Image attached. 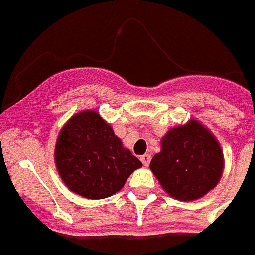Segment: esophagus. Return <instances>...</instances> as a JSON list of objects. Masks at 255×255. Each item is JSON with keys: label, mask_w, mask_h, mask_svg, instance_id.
I'll list each match as a JSON object with an SVG mask.
<instances>
[{"label": "esophagus", "mask_w": 255, "mask_h": 255, "mask_svg": "<svg viewBox=\"0 0 255 255\" xmlns=\"http://www.w3.org/2000/svg\"><path fill=\"white\" fill-rule=\"evenodd\" d=\"M140 161H142L144 167H148V164H150V161H151L150 153H144L143 156H140Z\"/></svg>", "instance_id": "1"}]
</instances>
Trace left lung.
Wrapping results in <instances>:
<instances>
[{
    "label": "left lung",
    "mask_w": 255,
    "mask_h": 255,
    "mask_svg": "<svg viewBox=\"0 0 255 255\" xmlns=\"http://www.w3.org/2000/svg\"><path fill=\"white\" fill-rule=\"evenodd\" d=\"M223 168L220 144L197 120L170 129L150 163L164 190L178 201H195L207 194L218 185Z\"/></svg>",
    "instance_id": "obj_1"
}]
</instances>
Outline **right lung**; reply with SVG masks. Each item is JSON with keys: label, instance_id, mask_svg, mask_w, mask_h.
Segmentation results:
<instances>
[{"label": "right lung", "instance_id": "add662e5", "mask_svg": "<svg viewBox=\"0 0 255 255\" xmlns=\"http://www.w3.org/2000/svg\"><path fill=\"white\" fill-rule=\"evenodd\" d=\"M54 161L67 188L88 199L116 194L130 174L142 167L111 125L92 109L74 115L61 129Z\"/></svg>", "mask_w": 255, "mask_h": 255}]
</instances>
